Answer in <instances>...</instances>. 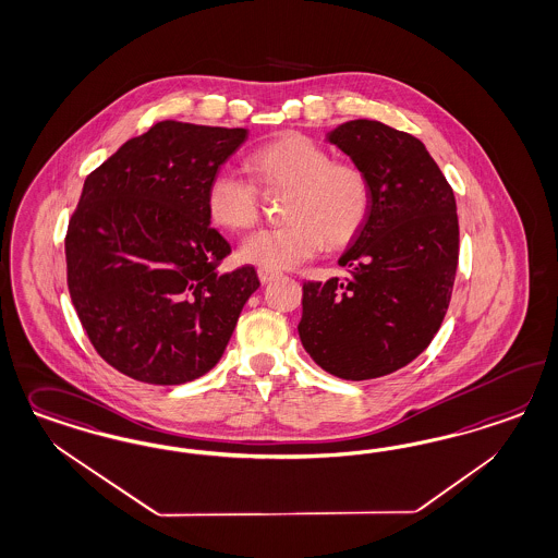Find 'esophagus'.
I'll list each match as a JSON object with an SVG mask.
<instances>
[{"label": "esophagus", "instance_id": "1", "mask_svg": "<svg viewBox=\"0 0 558 558\" xmlns=\"http://www.w3.org/2000/svg\"><path fill=\"white\" fill-rule=\"evenodd\" d=\"M258 272V279H260V283H270L272 279H277L279 277V272L277 270H270V269H260L256 270Z\"/></svg>", "mask_w": 558, "mask_h": 558}]
</instances>
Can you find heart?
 <instances>
[{
  "label": "heart",
  "instance_id": "heart-1",
  "mask_svg": "<svg viewBox=\"0 0 558 558\" xmlns=\"http://www.w3.org/2000/svg\"><path fill=\"white\" fill-rule=\"evenodd\" d=\"M248 168L267 191H289L281 228L248 235L238 256L263 269L298 267L360 234L372 211V184L360 166L332 160L330 151L302 133H286L252 151ZM205 209L217 228L244 232L260 217V195L251 180L219 168L205 189Z\"/></svg>",
  "mask_w": 558,
  "mask_h": 558
}]
</instances>
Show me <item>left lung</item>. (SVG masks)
<instances>
[{"label":"left lung","mask_w":558,"mask_h":558,"mask_svg":"<svg viewBox=\"0 0 558 558\" xmlns=\"http://www.w3.org/2000/svg\"><path fill=\"white\" fill-rule=\"evenodd\" d=\"M326 140L367 174L372 211L339 258L349 275L304 283L298 330L324 372L379 378L418 357L444 323L460 251L456 197L404 131L357 119Z\"/></svg>","instance_id":"left-lung-1"}]
</instances>
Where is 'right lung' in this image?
I'll use <instances>...</instances> for the list:
<instances>
[{
    "mask_svg": "<svg viewBox=\"0 0 558 558\" xmlns=\"http://www.w3.org/2000/svg\"><path fill=\"white\" fill-rule=\"evenodd\" d=\"M246 129L162 121L84 182L65 235L68 288L98 355L129 378L174 386L221 360L260 281L223 272L230 244L205 189Z\"/></svg>",
    "mask_w": 558,
    "mask_h": 558,
    "instance_id": "add662e5",
    "label": "right lung"
}]
</instances>
